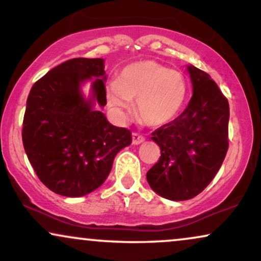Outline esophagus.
<instances>
[{"label": "esophagus", "instance_id": "1", "mask_svg": "<svg viewBox=\"0 0 261 261\" xmlns=\"http://www.w3.org/2000/svg\"><path fill=\"white\" fill-rule=\"evenodd\" d=\"M144 140H145V138L142 137L141 134L137 133V132H133V133H132V141H133L134 145L141 144V142L144 141Z\"/></svg>", "mask_w": 261, "mask_h": 261}]
</instances>
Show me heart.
Instances as JSON below:
<instances>
[{
    "label": "heart",
    "instance_id": "obj_1",
    "mask_svg": "<svg viewBox=\"0 0 261 261\" xmlns=\"http://www.w3.org/2000/svg\"><path fill=\"white\" fill-rule=\"evenodd\" d=\"M187 92V81L181 72L153 60H144L121 71L116 83L109 85L107 99L114 113L122 119L130 112V101H137V113L142 122L158 127L178 115Z\"/></svg>",
    "mask_w": 261,
    "mask_h": 261
}]
</instances>
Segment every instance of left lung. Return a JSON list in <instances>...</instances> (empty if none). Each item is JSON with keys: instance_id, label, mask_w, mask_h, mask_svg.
Segmentation results:
<instances>
[{"instance_id": "8db88e82", "label": "left lung", "mask_w": 261, "mask_h": 261, "mask_svg": "<svg viewBox=\"0 0 261 261\" xmlns=\"http://www.w3.org/2000/svg\"><path fill=\"white\" fill-rule=\"evenodd\" d=\"M194 95L177 119L152 133L160 158L146 174L164 198L187 201L204 190L227 154L229 105L204 71L188 66Z\"/></svg>"}]
</instances>
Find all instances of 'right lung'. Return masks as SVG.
<instances>
[{
  "mask_svg": "<svg viewBox=\"0 0 261 261\" xmlns=\"http://www.w3.org/2000/svg\"><path fill=\"white\" fill-rule=\"evenodd\" d=\"M95 76L93 98L80 84ZM105 60L73 58L48 71L32 87L23 116L22 142L42 184L56 194L81 197L101 187L117 152L130 145L127 128L110 124L94 109L107 105Z\"/></svg>",
  "mask_w": 261,
  "mask_h": 261,
  "instance_id": "1",
  "label": "right lung"
}]
</instances>
